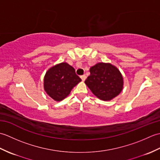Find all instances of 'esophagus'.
<instances>
[{"label":"esophagus","mask_w":160,"mask_h":160,"mask_svg":"<svg viewBox=\"0 0 160 160\" xmlns=\"http://www.w3.org/2000/svg\"><path fill=\"white\" fill-rule=\"evenodd\" d=\"M80 78H81V79H82V81H84V80H86V76H85V75H82V76H80Z\"/></svg>","instance_id":"1"}]
</instances>
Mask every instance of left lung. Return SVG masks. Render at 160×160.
<instances>
[{"mask_svg": "<svg viewBox=\"0 0 160 160\" xmlns=\"http://www.w3.org/2000/svg\"><path fill=\"white\" fill-rule=\"evenodd\" d=\"M85 84L99 99L108 101L118 96L123 89V77L116 67L98 62L90 68Z\"/></svg>", "mask_w": 160, "mask_h": 160, "instance_id": "obj_1", "label": "left lung"}]
</instances>
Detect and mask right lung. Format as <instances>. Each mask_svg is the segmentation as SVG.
Masks as SVG:
<instances>
[{
	"instance_id": "add662e5",
	"label": "right lung",
	"mask_w": 160,
	"mask_h": 160,
	"mask_svg": "<svg viewBox=\"0 0 160 160\" xmlns=\"http://www.w3.org/2000/svg\"><path fill=\"white\" fill-rule=\"evenodd\" d=\"M82 80L74 68L67 62L51 67L44 78V89L55 101H61L69 96L73 88Z\"/></svg>"
}]
</instances>
